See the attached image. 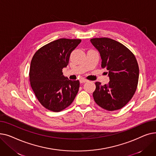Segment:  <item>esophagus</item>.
Returning <instances> with one entry per match:
<instances>
[{"label": "esophagus", "instance_id": "obj_1", "mask_svg": "<svg viewBox=\"0 0 156 156\" xmlns=\"http://www.w3.org/2000/svg\"><path fill=\"white\" fill-rule=\"evenodd\" d=\"M87 81H88V80H87V79H85V78H81V79L80 80V83H83L87 82Z\"/></svg>", "mask_w": 156, "mask_h": 156}]
</instances>
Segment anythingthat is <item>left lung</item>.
<instances>
[{
  "instance_id": "8db88e82",
  "label": "left lung",
  "mask_w": 156,
  "mask_h": 156,
  "mask_svg": "<svg viewBox=\"0 0 156 156\" xmlns=\"http://www.w3.org/2000/svg\"><path fill=\"white\" fill-rule=\"evenodd\" d=\"M99 51L102 68L108 70L110 81L102 85L95 82V102L109 111L121 109L134 95L138 85L139 68L134 54L124 45L109 38H92Z\"/></svg>"
}]
</instances>
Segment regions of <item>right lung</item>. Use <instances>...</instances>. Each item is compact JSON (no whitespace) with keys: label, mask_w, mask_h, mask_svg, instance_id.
<instances>
[{"label":"right lung","mask_w":156,"mask_h":156,"mask_svg":"<svg viewBox=\"0 0 156 156\" xmlns=\"http://www.w3.org/2000/svg\"><path fill=\"white\" fill-rule=\"evenodd\" d=\"M80 39L60 38L42 47L31 61L30 81L37 99L45 108L59 112L73 102L78 92L80 81L63 75L71 52Z\"/></svg>","instance_id":"1"}]
</instances>
